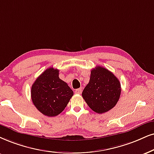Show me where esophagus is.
<instances>
[{
    "mask_svg": "<svg viewBox=\"0 0 154 154\" xmlns=\"http://www.w3.org/2000/svg\"><path fill=\"white\" fill-rule=\"evenodd\" d=\"M82 89L81 88H79V89H76V90H75V93H76V94H80L81 93H82Z\"/></svg>",
    "mask_w": 154,
    "mask_h": 154,
    "instance_id": "obj_1",
    "label": "esophagus"
}]
</instances>
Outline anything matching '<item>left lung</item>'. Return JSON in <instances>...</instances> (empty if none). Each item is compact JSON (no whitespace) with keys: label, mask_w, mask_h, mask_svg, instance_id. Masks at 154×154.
Listing matches in <instances>:
<instances>
[{"label":"left lung","mask_w":154,"mask_h":154,"mask_svg":"<svg viewBox=\"0 0 154 154\" xmlns=\"http://www.w3.org/2000/svg\"><path fill=\"white\" fill-rule=\"evenodd\" d=\"M121 91L117 77L106 68L97 66L91 69L90 79L82 95L90 109L102 114L115 106Z\"/></svg>","instance_id":"8db88e82"}]
</instances>
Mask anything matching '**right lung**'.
I'll use <instances>...</instances> for the list:
<instances>
[{"label": "right lung", "mask_w": 154, "mask_h": 154, "mask_svg": "<svg viewBox=\"0 0 154 154\" xmlns=\"http://www.w3.org/2000/svg\"><path fill=\"white\" fill-rule=\"evenodd\" d=\"M73 91L60 79L59 69L50 67L35 81L31 88L32 103L44 115L55 116L67 106Z\"/></svg>", "instance_id": "add662e5"}]
</instances>
